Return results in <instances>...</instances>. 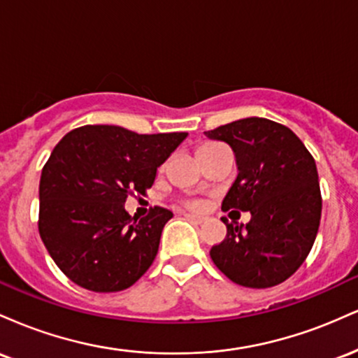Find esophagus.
Returning a JSON list of instances; mask_svg holds the SVG:
<instances>
[{"mask_svg":"<svg viewBox=\"0 0 358 358\" xmlns=\"http://www.w3.org/2000/svg\"><path fill=\"white\" fill-rule=\"evenodd\" d=\"M185 217L187 219H190L195 222V224H202V222H205V217L203 215H199V213H185Z\"/></svg>","mask_w":358,"mask_h":358,"instance_id":"1","label":"esophagus"}]
</instances>
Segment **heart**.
<instances>
[{
    "instance_id": "obj_1",
    "label": "heart",
    "mask_w": 358,
    "mask_h": 358,
    "mask_svg": "<svg viewBox=\"0 0 358 358\" xmlns=\"http://www.w3.org/2000/svg\"><path fill=\"white\" fill-rule=\"evenodd\" d=\"M193 207H196V203H193Z\"/></svg>"
}]
</instances>
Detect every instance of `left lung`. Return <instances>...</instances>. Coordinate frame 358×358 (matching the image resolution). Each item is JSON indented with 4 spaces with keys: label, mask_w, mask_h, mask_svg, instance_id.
I'll list each match as a JSON object with an SVG mask.
<instances>
[{
    "label": "left lung",
    "mask_w": 358,
    "mask_h": 358,
    "mask_svg": "<svg viewBox=\"0 0 358 358\" xmlns=\"http://www.w3.org/2000/svg\"><path fill=\"white\" fill-rule=\"evenodd\" d=\"M227 143L239 175L222 210L250 212L249 224L227 225L210 249L213 264L245 287L286 281L310 254L322 219V193L313 156L289 127L264 117H245L205 131Z\"/></svg>",
    "instance_id": "obj_1"
}]
</instances>
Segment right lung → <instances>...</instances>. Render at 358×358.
<instances>
[{
    "instance_id": "1",
    "label": "right lung",
    "mask_w": 358,
    "mask_h": 358,
    "mask_svg": "<svg viewBox=\"0 0 358 358\" xmlns=\"http://www.w3.org/2000/svg\"><path fill=\"white\" fill-rule=\"evenodd\" d=\"M188 133L138 134L121 126H82L53 148L40 178L38 231L71 281L96 293L133 286L153 264L173 213L131 217L127 195H145L156 170Z\"/></svg>"
}]
</instances>
